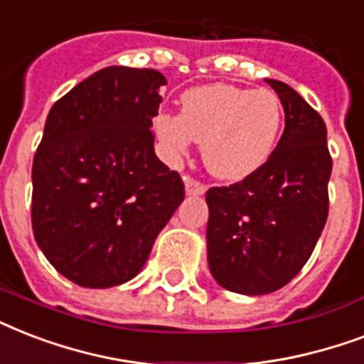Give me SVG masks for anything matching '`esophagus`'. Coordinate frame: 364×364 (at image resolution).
I'll list each match as a JSON object with an SVG mask.
<instances>
[{"label":"esophagus","instance_id":"1","mask_svg":"<svg viewBox=\"0 0 364 364\" xmlns=\"http://www.w3.org/2000/svg\"><path fill=\"white\" fill-rule=\"evenodd\" d=\"M207 191V188L197 182V180H186V193L188 196H203Z\"/></svg>","mask_w":364,"mask_h":364}]
</instances>
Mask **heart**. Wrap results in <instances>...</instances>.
<instances>
[{"label": "heart", "mask_w": 364, "mask_h": 364, "mask_svg": "<svg viewBox=\"0 0 364 364\" xmlns=\"http://www.w3.org/2000/svg\"><path fill=\"white\" fill-rule=\"evenodd\" d=\"M283 125V108L272 91L233 85L196 87L182 95L180 115L159 114L156 134L173 159L203 144L208 173L237 182L269 159Z\"/></svg>", "instance_id": "heart-1"}]
</instances>
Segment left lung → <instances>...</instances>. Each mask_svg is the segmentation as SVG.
<instances>
[{
	"label": "left lung",
	"instance_id": "8db88e82",
	"mask_svg": "<svg viewBox=\"0 0 364 364\" xmlns=\"http://www.w3.org/2000/svg\"><path fill=\"white\" fill-rule=\"evenodd\" d=\"M284 109L277 148L256 173L207 191V258L216 283L258 296L296 277L328 216L332 159L323 117L283 81L266 80Z\"/></svg>",
	"mask_w": 364,
	"mask_h": 364
}]
</instances>
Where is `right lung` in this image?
Masks as SVG:
<instances>
[{"instance_id":"right-lung-1","label":"right lung","mask_w":364,"mask_h":364,"mask_svg":"<svg viewBox=\"0 0 364 364\" xmlns=\"http://www.w3.org/2000/svg\"><path fill=\"white\" fill-rule=\"evenodd\" d=\"M157 70L109 66L56 100L32 167V230L56 272L87 289L131 281L184 201L159 161Z\"/></svg>"}]
</instances>
